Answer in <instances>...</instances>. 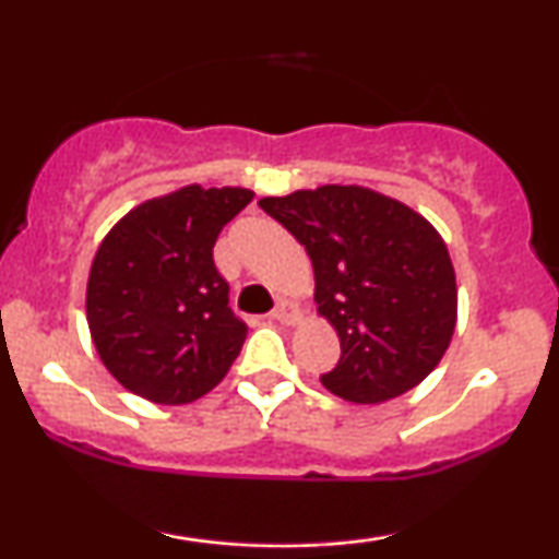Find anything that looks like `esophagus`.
I'll return each mask as SVG.
<instances>
[{
    "label": "esophagus",
    "instance_id": "esophagus-1",
    "mask_svg": "<svg viewBox=\"0 0 559 559\" xmlns=\"http://www.w3.org/2000/svg\"><path fill=\"white\" fill-rule=\"evenodd\" d=\"M271 318L278 320V323H284V325H297L301 320V310L297 305H294V301L284 299V301H278V305H275Z\"/></svg>",
    "mask_w": 559,
    "mask_h": 559
}]
</instances>
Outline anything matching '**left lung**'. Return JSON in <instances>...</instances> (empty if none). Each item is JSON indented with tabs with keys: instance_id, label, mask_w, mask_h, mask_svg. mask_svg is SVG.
Listing matches in <instances>:
<instances>
[{
	"instance_id": "left-lung-1",
	"label": "left lung",
	"mask_w": 559,
	"mask_h": 559,
	"mask_svg": "<svg viewBox=\"0 0 559 559\" xmlns=\"http://www.w3.org/2000/svg\"><path fill=\"white\" fill-rule=\"evenodd\" d=\"M260 207L307 249L318 316L342 342L320 383L352 404H383L441 362L457 325V278L420 213L357 183H325Z\"/></svg>"
}]
</instances>
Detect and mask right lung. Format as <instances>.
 Here are the masks:
<instances>
[{
	"label": "right lung",
	"mask_w": 559,
	"mask_h": 559,
	"mask_svg": "<svg viewBox=\"0 0 559 559\" xmlns=\"http://www.w3.org/2000/svg\"><path fill=\"white\" fill-rule=\"evenodd\" d=\"M254 199L241 186H181L136 204L107 230L86 284L102 365L152 404H189L239 357L247 325L228 307L213 247Z\"/></svg>",
	"instance_id": "1"
}]
</instances>
